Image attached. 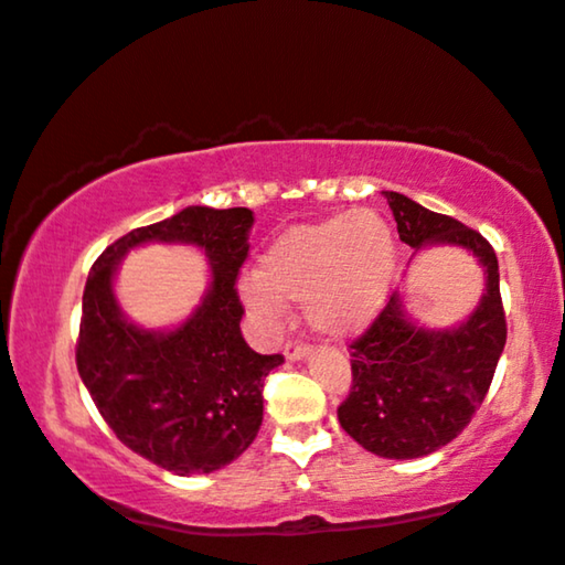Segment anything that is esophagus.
<instances>
[{
	"label": "esophagus",
	"mask_w": 565,
	"mask_h": 565,
	"mask_svg": "<svg viewBox=\"0 0 565 565\" xmlns=\"http://www.w3.org/2000/svg\"><path fill=\"white\" fill-rule=\"evenodd\" d=\"M284 356H287L289 361H302V359H307L310 356V349H307L305 343H287L284 345Z\"/></svg>",
	"instance_id": "esophagus-1"
}]
</instances>
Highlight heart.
I'll return each mask as SVG.
<instances>
[{
  "label": "heart",
  "instance_id": "obj_1",
  "mask_svg": "<svg viewBox=\"0 0 565 565\" xmlns=\"http://www.w3.org/2000/svg\"><path fill=\"white\" fill-rule=\"evenodd\" d=\"M395 276V237L372 209L297 224L278 235L239 281V299L260 328L274 330L287 302H305L322 335L349 338L382 312Z\"/></svg>",
  "mask_w": 565,
  "mask_h": 565
}]
</instances>
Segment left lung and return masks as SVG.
Masks as SVG:
<instances>
[{
    "instance_id": "obj_1",
    "label": "left lung",
    "mask_w": 565,
    "mask_h": 565,
    "mask_svg": "<svg viewBox=\"0 0 565 565\" xmlns=\"http://www.w3.org/2000/svg\"><path fill=\"white\" fill-rule=\"evenodd\" d=\"M385 199L405 245L416 253L462 247L486 276L478 307L455 328L420 326L395 291L372 328L351 343V393L338 408L343 431L372 455L416 460L449 445L476 416L507 343V318L499 260L480 232L403 193L385 191Z\"/></svg>"
}]
</instances>
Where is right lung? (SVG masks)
Listing matches in <instances>:
<instances>
[{
    "label": "right lung",
    "mask_w": 565,
    "mask_h": 565,
    "mask_svg": "<svg viewBox=\"0 0 565 565\" xmlns=\"http://www.w3.org/2000/svg\"><path fill=\"white\" fill-rule=\"evenodd\" d=\"M250 209L188 206L131 230L103 250L82 295L77 370L113 434L149 462L195 476L237 460L263 424V380L284 364L239 333L235 281L247 258ZM147 242L193 244L213 278L202 305L170 331H147L119 310L111 281L122 255Z\"/></svg>",
    "instance_id": "1"
}]
</instances>
